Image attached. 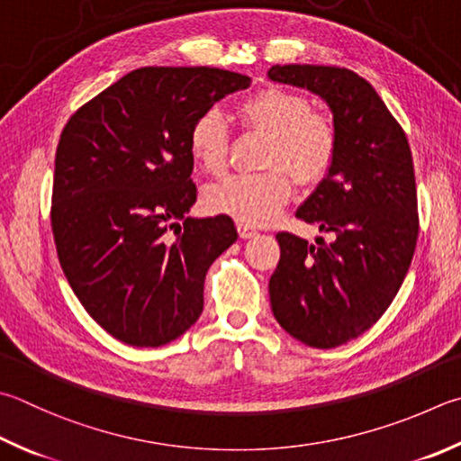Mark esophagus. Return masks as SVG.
Here are the masks:
<instances>
[{
	"label": "esophagus",
	"instance_id": "esophagus-1",
	"mask_svg": "<svg viewBox=\"0 0 461 461\" xmlns=\"http://www.w3.org/2000/svg\"><path fill=\"white\" fill-rule=\"evenodd\" d=\"M237 230L240 239H253L257 234V230L253 227H247V224H237Z\"/></svg>",
	"mask_w": 461,
	"mask_h": 461
}]
</instances>
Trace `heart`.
<instances>
[{"label": "heart", "instance_id": "b5f03b06", "mask_svg": "<svg viewBox=\"0 0 461 461\" xmlns=\"http://www.w3.org/2000/svg\"><path fill=\"white\" fill-rule=\"evenodd\" d=\"M237 116L247 128L271 136L263 175H239L206 190L204 204L214 214L230 216L247 227L273 222L289 203L291 176L312 185L327 175L337 152V132L331 120L315 114L307 95L267 88L239 104ZM194 162L211 175L227 168L229 128L216 110L194 120L188 134ZM287 171L285 173L282 168Z\"/></svg>", "mask_w": 461, "mask_h": 461}]
</instances>
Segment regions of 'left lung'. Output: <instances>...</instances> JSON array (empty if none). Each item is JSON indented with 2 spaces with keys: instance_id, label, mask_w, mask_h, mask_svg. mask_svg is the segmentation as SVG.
Instances as JSON below:
<instances>
[{
  "instance_id": "left-lung-1",
  "label": "left lung",
  "mask_w": 461,
  "mask_h": 461,
  "mask_svg": "<svg viewBox=\"0 0 461 461\" xmlns=\"http://www.w3.org/2000/svg\"><path fill=\"white\" fill-rule=\"evenodd\" d=\"M268 80L319 95L333 114L337 152L297 216L331 234L311 245L279 232L268 281L275 319L297 341L331 349L366 333L392 305L418 240L413 160L402 126L373 86L333 66H273Z\"/></svg>"
}]
</instances>
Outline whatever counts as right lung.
<instances>
[{
  "label": "right lung",
  "instance_id": "right-lung-1",
  "mask_svg": "<svg viewBox=\"0 0 461 461\" xmlns=\"http://www.w3.org/2000/svg\"><path fill=\"white\" fill-rule=\"evenodd\" d=\"M249 86L229 69L149 66L68 120L51 194L58 258L84 309L118 341L167 345L201 317L208 267L239 234L230 216H186L196 203L188 134Z\"/></svg>",
  "mask_w": 461,
  "mask_h": 461
}]
</instances>
